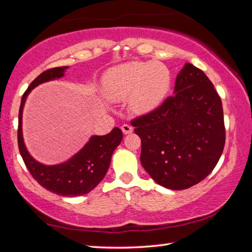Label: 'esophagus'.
<instances>
[{"instance_id": "1", "label": "esophagus", "mask_w": 252, "mask_h": 252, "mask_svg": "<svg viewBox=\"0 0 252 252\" xmlns=\"http://www.w3.org/2000/svg\"><path fill=\"white\" fill-rule=\"evenodd\" d=\"M121 129L125 134H129L132 131H133V127H132L130 125H126V123H125V125L121 126Z\"/></svg>"}]
</instances>
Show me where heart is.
I'll return each instance as SVG.
<instances>
[{"mask_svg":"<svg viewBox=\"0 0 252 252\" xmlns=\"http://www.w3.org/2000/svg\"><path fill=\"white\" fill-rule=\"evenodd\" d=\"M169 88V70L159 62H127L110 69L103 78L104 95L113 101L130 95V108L138 114L155 110Z\"/></svg>","mask_w":252,"mask_h":252,"instance_id":"obj_1","label":"heart"}]
</instances>
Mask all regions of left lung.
Listing matches in <instances>:
<instances>
[{
	"label": "left lung",
	"instance_id": "left-lung-1",
	"mask_svg": "<svg viewBox=\"0 0 252 252\" xmlns=\"http://www.w3.org/2000/svg\"><path fill=\"white\" fill-rule=\"evenodd\" d=\"M132 121L141 139L143 168L168 189L197 185L211 173L222 155V102L204 72L190 63L178 74L174 94Z\"/></svg>",
	"mask_w": 252,
	"mask_h": 252
}]
</instances>
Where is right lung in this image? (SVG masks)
I'll list each match as a JSON object with an SVG mask.
<instances>
[{
    "mask_svg": "<svg viewBox=\"0 0 252 252\" xmlns=\"http://www.w3.org/2000/svg\"><path fill=\"white\" fill-rule=\"evenodd\" d=\"M66 67L67 66L52 67V69L42 72L29 85L28 90L24 92L21 100L18 143L25 165L34 180L40 186L51 192L63 195V197H76V195H83L90 192L104 178L109 169L112 153L120 144L123 134L121 129L114 127L106 135H93L82 150L79 151L67 162L58 165L41 164L29 155L22 136V111L25 99L30 91L36 85L63 76Z\"/></svg>",
    "mask_w": 252,
    "mask_h": 252,
    "instance_id": "right-lung-1",
    "label": "right lung"
}]
</instances>
